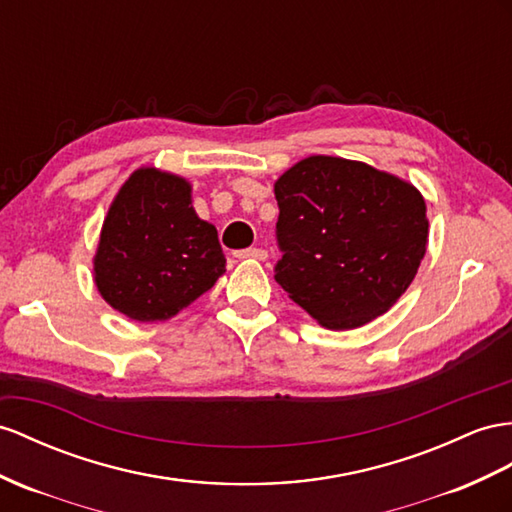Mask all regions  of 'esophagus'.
Segmentation results:
<instances>
[{
    "label": "esophagus",
    "mask_w": 512,
    "mask_h": 512,
    "mask_svg": "<svg viewBox=\"0 0 512 512\" xmlns=\"http://www.w3.org/2000/svg\"><path fill=\"white\" fill-rule=\"evenodd\" d=\"M238 259H257V261H264L268 257V251L264 248H246V251H238L235 253Z\"/></svg>",
    "instance_id": "1"
}]
</instances>
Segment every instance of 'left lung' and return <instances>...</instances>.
I'll list each match as a JSON object with an SVG mask.
<instances>
[{"mask_svg": "<svg viewBox=\"0 0 512 512\" xmlns=\"http://www.w3.org/2000/svg\"><path fill=\"white\" fill-rule=\"evenodd\" d=\"M283 259L274 279L324 329L383 316L428 248L426 201L411 181L365 162L309 155L274 181Z\"/></svg>", "mask_w": 512, "mask_h": 512, "instance_id": "obj_1", "label": "left lung"}]
</instances>
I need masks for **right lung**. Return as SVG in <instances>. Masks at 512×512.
Returning a JSON list of instances; mask_svg holds the SVG:
<instances>
[{"instance_id": "add662e5", "label": "right lung", "mask_w": 512, "mask_h": 512, "mask_svg": "<svg viewBox=\"0 0 512 512\" xmlns=\"http://www.w3.org/2000/svg\"><path fill=\"white\" fill-rule=\"evenodd\" d=\"M225 266L216 227L192 205V183L140 166L103 218L93 281L101 298L129 320L166 322L212 290Z\"/></svg>"}]
</instances>
